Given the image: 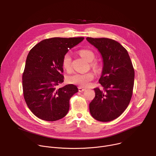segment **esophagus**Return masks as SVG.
I'll use <instances>...</instances> for the list:
<instances>
[{"instance_id": "1", "label": "esophagus", "mask_w": 156, "mask_h": 156, "mask_svg": "<svg viewBox=\"0 0 156 156\" xmlns=\"http://www.w3.org/2000/svg\"><path fill=\"white\" fill-rule=\"evenodd\" d=\"M86 90L85 88H83L82 87H78V91L80 92H83V91H84Z\"/></svg>"}]
</instances>
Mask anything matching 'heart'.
<instances>
[{
    "mask_svg": "<svg viewBox=\"0 0 156 156\" xmlns=\"http://www.w3.org/2000/svg\"><path fill=\"white\" fill-rule=\"evenodd\" d=\"M79 54L88 62L93 61L95 58L94 53L86 49H83L79 51ZM62 66L66 72H70L72 70V57L69 53L65 54L62 58ZM90 66L95 70L99 67V64L96 61L91 62ZM94 78V74L92 72H87L85 73H74L67 78V81L70 84L78 85L81 87H86L90 84L91 81Z\"/></svg>",
    "mask_w": 156,
    "mask_h": 156,
    "instance_id": "1",
    "label": "heart"
}]
</instances>
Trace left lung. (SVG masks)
I'll list each match as a JSON object with an SVG mask.
<instances>
[{"mask_svg": "<svg viewBox=\"0 0 156 156\" xmlns=\"http://www.w3.org/2000/svg\"><path fill=\"white\" fill-rule=\"evenodd\" d=\"M101 52L104 66L99 80L102 89H94L95 98L90 104L91 115L100 122L112 121L125 110L131 101L135 70L126 49L108 38L86 37Z\"/></svg>", "mask_w": 156, "mask_h": 156, "instance_id": "1", "label": "left lung"}]
</instances>
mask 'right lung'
<instances>
[{
	"label": "right lung",
	"instance_id": "add662e5",
	"mask_svg": "<svg viewBox=\"0 0 156 156\" xmlns=\"http://www.w3.org/2000/svg\"><path fill=\"white\" fill-rule=\"evenodd\" d=\"M83 39V37L46 39L29 52L22 76L23 96L30 110L39 119L56 121L68 113L70 99L78 90L72 84L57 88L64 79L62 58Z\"/></svg>",
	"mask_w": 156,
	"mask_h": 156
}]
</instances>
